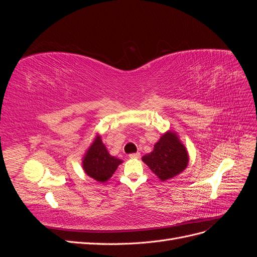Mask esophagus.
I'll use <instances>...</instances> for the list:
<instances>
[{"mask_svg": "<svg viewBox=\"0 0 257 257\" xmlns=\"http://www.w3.org/2000/svg\"><path fill=\"white\" fill-rule=\"evenodd\" d=\"M130 158L131 159H139V158H141V153H139V152L132 153V154H130Z\"/></svg>", "mask_w": 257, "mask_h": 257, "instance_id": "34e87169", "label": "esophagus"}]
</instances>
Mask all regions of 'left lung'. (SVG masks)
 Wrapping results in <instances>:
<instances>
[{"instance_id": "1", "label": "left lung", "mask_w": 257, "mask_h": 257, "mask_svg": "<svg viewBox=\"0 0 257 257\" xmlns=\"http://www.w3.org/2000/svg\"><path fill=\"white\" fill-rule=\"evenodd\" d=\"M142 160L161 181H166L181 174L190 158L176 132L167 131L154 145L153 151L145 154Z\"/></svg>"}]
</instances>
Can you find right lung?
Listing matches in <instances>:
<instances>
[{"instance_id":"1","label":"right lung","mask_w":257,"mask_h":257,"mask_svg":"<svg viewBox=\"0 0 257 257\" xmlns=\"http://www.w3.org/2000/svg\"><path fill=\"white\" fill-rule=\"evenodd\" d=\"M123 161L112 157L102 142L100 135H96L82 158L83 172L98 182H106Z\"/></svg>"}]
</instances>
